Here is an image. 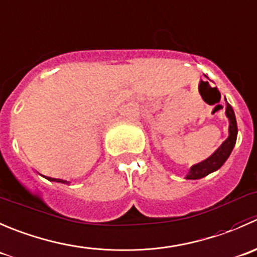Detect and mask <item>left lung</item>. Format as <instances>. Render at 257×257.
I'll return each mask as SVG.
<instances>
[{"instance_id":"obj_1","label":"left lung","mask_w":257,"mask_h":257,"mask_svg":"<svg viewBox=\"0 0 257 257\" xmlns=\"http://www.w3.org/2000/svg\"><path fill=\"white\" fill-rule=\"evenodd\" d=\"M225 113L226 117L228 118V137L211 156L207 157L204 161L191 166L190 172L186 175L187 180H199L207 176L211 172L217 171L231 155V151H232L233 146L236 144V137H237V123H236L235 112H233L232 107H231V105L227 101H226Z\"/></svg>"}]
</instances>
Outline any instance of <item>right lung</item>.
<instances>
[{
  "instance_id": "obj_1",
  "label": "right lung",
  "mask_w": 257,
  "mask_h": 257,
  "mask_svg": "<svg viewBox=\"0 0 257 257\" xmlns=\"http://www.w3.org/2000/svg\"><path fill=\"white\" fill-rule=\"evenodd\" d=\"M46 179L48 180V181H55V182H60V184H68V181H66V180H61V179H52V177H46Z\"/></svg>"
}]
</instances>
